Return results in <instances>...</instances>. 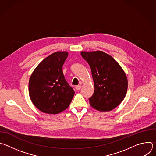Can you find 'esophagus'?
Returning a JSON list of instances; mask_svg holds the SVG:
<instances>
[{"instance_id": "34e87169", "label": "esophagus", "mask_w": 156, "mask_h": 156, "mask_svg": "<svg viewBox=\"0 0 156 156\" xmlns=\"http://www.w3.org/2000/svg\"><path fill=\"white\" fill-rule=\"evenodd\" d=\"M75 88L76 89V90H80V89L81 88V85H78V86H76Z\"/></svg>"}]
</instances>
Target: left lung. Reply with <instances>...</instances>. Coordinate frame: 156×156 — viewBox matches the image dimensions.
<instances>
[{
    "label": "left lung",
    "mask_w": 156,
    "mask_h": 156,
    "mask_svg": "<svg viewBox=\"0 0 156 156\" xmlns=\"http://www.w3.org/2000/svg\"><path fill=\"white\" fill-rule=\"evenodd\" d=\"M81 55L90 65L94 81V92L89 99L90 105L102 112L113 110L127 92L125 72L112 56L104 52H81Z\"/></svg>",
    "instance_id": "8db88e82"
}]
</instances>
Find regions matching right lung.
<instances>
[{"label":"right lung","mask_w":156,"mask_h":156,"mask_svg":"<svg viewBox=\"0 0 156 156\" xmlns=\"http://www.w3.org/2000/svg\"><path fill=\"white\" fill-rule=\"evenodd\" d=\"M67 52H57L44 58L34 69L29 80V95L41 112L57 114L68 108L75 94L65 79L62 66Z\"/></svg>","instance_id":"obj_1"}]
</instances>
